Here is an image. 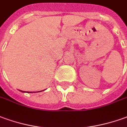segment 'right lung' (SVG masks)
<instances>
[{
    "instance_id": "obj_1",
    "label": "right lung",
    "mask_w": 127,
    "mask_h": 127,
    "mask_svg": "<svg viewBox=\"0 0 127 127\" xmlns=\"http://www.w3.org/2000/svg\"><path fill=\"white\" fill-rule=\"evenodd\" d=\"M21 91V92H24V93H25V91ZM38 92H40V91H38ZM27 93H32V92H27Z\"/></svg>"
}]
</instances>
